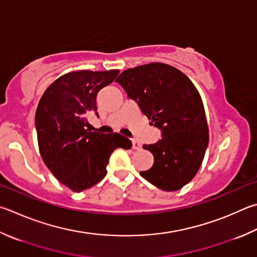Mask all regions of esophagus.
Wrapping results in <instances>:
<instances>
[{
	"label": "esophagus",
	"mask_w": 257,
	"mask_h": 257,
	"mask_svg": "<svg viewBox=\"0 0 257 257\" xmlns=\"http://www.w3.org/2000/svg\"><path fill=\"white\" fill-rule=\"evenodd\" d=\"M141 144H139V142H137L136 139H133V148L134 149H141Z\"/></svg>",
	"instance_id": "esophagus-1"
}]
</instances>
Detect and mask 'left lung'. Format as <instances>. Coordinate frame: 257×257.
Here are the masks:
<instances>
[{"label":"left lung","mask_w":257,"mask_h":257,"mask_svg":"<svg viewBox=\"0 0 257 257\" xmlns=\"http://www.w3.org/2000/svg\"><path fill=\"white\" fill-rule=\"evenodd\" d=\"M115 82L162 134L157 143L143 146L154 155V164L141 175L161 190L183 188L197 174L209 143L203 103L193 83L162 63L125 69Z\"/></svg>","instance_id":"left-lung-1"}]
</instances>
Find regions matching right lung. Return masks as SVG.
Returning <instances> with one entry per match:
<instances>
[{
    "instance_id": "add662e5",
    "label": "right lung",
    "mask_w": 257,
    "mask_h": 257,
    "mask_svg": "<svg viewBox=\"0 0 257 257\" xmlns=\"http://www.w3.org/2000/svg\"><path fill=\"white\" fill-rule=\"evenodd\" d=\"M119 71H78L60 76L46 90L36 111L40 155L60 183L74 192L91 188L106 175L115 148H132L120 134L91 132L87 114L96 112V95Z\"/></svg>"
}]
</instances>
